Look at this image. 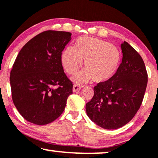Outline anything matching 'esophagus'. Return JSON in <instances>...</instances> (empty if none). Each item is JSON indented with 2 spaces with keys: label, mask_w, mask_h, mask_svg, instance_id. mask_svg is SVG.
Returning a JSON list of instances; mask_svg holds the SVG:
<instances>
[{
  "label": "esophagus",
  "mask_w": 158,
  "mask_h": 158,
  "mask_svg": "<svg viewBox=\"0 0 158 158\" xmlns=\"http://www.w3.org/2000/svg\"><path fill=\"white\" fill-rule=\"evenodd\" d=\"M81 88H82V86L80 85H77V84H76V85H73V92H77V91H79V90H80Z\"/></svg>",
  "instance_id": "34e87169"
}]
</instances>
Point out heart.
<instances>
[{
    "instance_id": "heart-1",
    "label": "heart",
    "mask_w": 158,
    "mask_h": 158,
    "mask_svg": "<svg viewBox=\"0 0 158 158\" xmlns=\"http://www.w3.org/2000/svg\"><path fill=\"white\" fill-rule=\"evenodd\" d=\"M81 61L85 70L73 78L75 82H85L91 78L94 82H106L116 73L121 54L115 45L108 42L85 37L76 42L74 48H65L61 54L62 66L68 74H75L82 65Z\"/></svg>"
}]
</instances>
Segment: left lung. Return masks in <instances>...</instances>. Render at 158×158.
Listing matches in <instances>:
<instances>
[{"label": "left lung", "mask_w": 158, "mask_h": 158, "mask_svg": "<svg viewBox=\"0 0 158 158\" xmlns=\"http://www.w3.org/2000/svg\"><path fill=\"white\" fill-rule=\"evenodd\" d=\"M122 62L112 79L98 83L86 104L88 117L99 127L116 129L127 124L139 109L148 85L140 55L127 42L121 45Z\"/></svg>", "instance_id": "8db88e82"}]
</instances>
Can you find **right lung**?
I'll use <instances>...</instances> for the list:
<instances>
[{"label":"right lung","instance_id":"1","mask_svg":"<svg viewBox=\"0 0 158 158\" xmlns=\"http://www.w3.org/2000/svg\"><path fill=\"white\" fill-rule=\"evenodd\" d=\"M71 35L54 30L40 33L25 44L14 61L10 74L12 100L22 117L34 124L57 119L72 94L73 84L61 63Z\"/></svg>","mask_w":158,"mask_h":158}]
</instances>
